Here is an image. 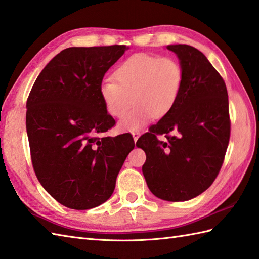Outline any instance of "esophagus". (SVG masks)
Listing matches in <instances>:
<instances>
[{"instance_id": "obj_1", "label": "esophagus", "mask_w": 259, "mask_h": 259, "mask_svg": "<svg viewBox=\"0 0 259 259\" xmlns=\"http://www.w3.org/2000/svg\"><path fill=\"white\" fill-rule=\"evenodd\" d=\"M131 135H133V137H134V140H135V142L138 140V138L140 137V131H138V130H136V131H133V133H131Z\"/></svg>"}]
</instances>
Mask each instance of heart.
Listing matches in <instances>:
<instances>
[{
  "label": "heart",
  "mask_w": 259,
  "mask_h": 259,
  "mask_svg": "<svg viewBox=\"0 0 259 259\" xmlns=\"http://www.w3.org/2000/svg\"><path fill=\"white\" fill-rule=\"evenodd\" d=\"M114 79L100 84L104 107L113 117L121 118L135 101L134 109L120 121V128L136 131L152 117L162 118L171 111L183 87L184 71L172 58L135 54L114 71Z\"/></svg>",
  "instance_id": "b5f03b06"
}]
</instances>
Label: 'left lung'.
<instances>
[{"label":"left lung","instance_id":"obj_1","mask_svg":"<svg viewBox=\"0 0 259 259\" xmlns=\"http://www.w3.org/2000/svg\"><path fill=\"white\" fill-rule=\"evenodd\" d=\"M184 71L177 102L141 136L142 166L148 188L167 201H186L211 186L226 153L230 120L225 81L205 54L187 45L168 46ZM157 134L166 140L158 141Z\"/></svg>","mask_w":259,"mask_h":259}]
</instances>
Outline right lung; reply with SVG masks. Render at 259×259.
<instances>
[{"label": "right lung", "mask_w": 259, "mask_h": 259, "mask_svg": "<svg viewBox=\"0 0 259 259\" xmlns=\"http://www.w3.org/2000/svg\"><path fill=\"white\" fill-rule=\"evenodd\" d=\"M125 46L68 48L38 74L26 101V133L33 169L61 205L85 210L107 201L135 148L130 134L101 137L115 121L100 84Z\"/></svg>", "instance_id": "1"}]
</instances>
